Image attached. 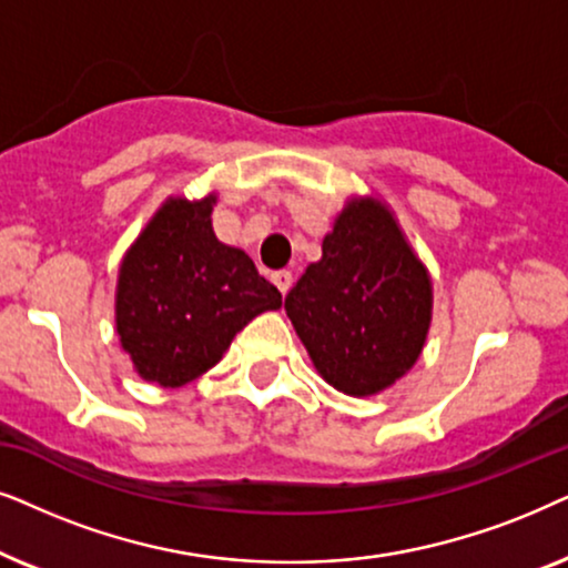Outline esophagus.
<instances>
[{
    "mask_svg": "<svg viewBox=\"0 0 568 568\" xmlns=\"http://www.w3.org/2000/svg\"><path fill=\"white\" fill-rule=\"evenodd\" d=\"M272 283L277 285L280 293H288V288L293 285L291 270H277V272H272Z\"/></svg>",
    "mask_w": 568,
    "mask_h": 568,
    "instance_id": "obj_1",
    "label": "esophagus"
}]
</instances>
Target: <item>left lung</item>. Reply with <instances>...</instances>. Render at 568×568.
<instances>
[{
    "instance_id": "left-lung-1",
    "label": "left lung",
    "mask_w": 568,
    "mask_h": 568,
    "mask_svg": "<svg viewBox=\"0 0 568 568\" xmlns=\"http://www.w3.org/2000/svg\"><path fill=\"white\" fill-rule=\"evenodd\" d=\"M285 314L332 387L376 395L418 361L430 280L387 210L355 200L285 296Z\"/></svg>"
}]
</instances>
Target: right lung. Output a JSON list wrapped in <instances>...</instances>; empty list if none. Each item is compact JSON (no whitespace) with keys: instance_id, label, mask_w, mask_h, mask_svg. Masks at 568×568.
<instances>
[{"instance_id":"add662e5","label":"right lung","mask_w":568,"mask_h":568,"mask_svg":"<svg viewBox=\"0 0 568 568\" xmlns=\"http://www.w3.org/2000/svg\"><path fill=\"white\" fill-rule=\"evenodd\" d=\"M202 202L169 200L119 272L116 329L142 379L181 387L229 351L256 314L283 296L241 248L215 239Z\"/></svg>"}]
</instances>
